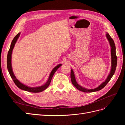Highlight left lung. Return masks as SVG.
Returning <instances> with one entry per match:
<instances>
[{"mask_svg": "<svg viewBox=\"0 0 125 125\" xmlns=\"http://www.w3.org/2000/svg\"><path fill=\"white\" fill-rule=\"evenodd\" d=\"M106 37L109 41V44H110V46L111 47L112 68H111L110 73H109V75H108L106 80L103 83H102L99 86H98L97 88H96L95 89H87L84 88H83V87H82L81 86L79 85L77 83V82H76V80H75V76H74L73 70L71 69V73H70V77H71V80L72 83L73 84V85L78 90L81 91L86 92V93L93 92L97 91H99V90L102 89L104 86H106V85L108 83V82L109 81V80H111V78L113 77V75H114V74L115 73L116 69L117 63V56H116V54L115 45L114 40H113V39L110 36V35H109V34H108V33L106 34Z\"/></svg>", "mask_w": 125, "mask_h": 125, "instance_id": "1", "label": "left lung"}]
</instances>
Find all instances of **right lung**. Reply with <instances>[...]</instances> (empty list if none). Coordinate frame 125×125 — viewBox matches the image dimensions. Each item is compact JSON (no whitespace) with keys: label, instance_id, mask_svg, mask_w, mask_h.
I'll return each instance as SVG.
<instances>
[{"label":"right lung","instance_id":"obj_1","mask_svg":"<svg viewBox=\"0 0 125 125\" xmlns=\"http://www.w3.org/2000/svg\"><path fill=\"white\" fill-rule=\"evenodd\" d=\"M20 34V33H19L16 35V36L14 37V39H13L12 42H11L10 47V49L8 51V52L7 63V68H8L9 73L10 75L11 78L12 79L13 82H14L15 84H16L19 89L26 91H28L30 92H33V93H38V92H42L43 91L46 89L49 86V85L50 84V83L51 82L52 79V76H53L54 74L55 73L56 70H57L59 68L62 66V64H59V65L56 66L52 70V72L51 73V74L50 75V77H49L48 81H47L46 83L43 85L38 86V87H35V88H31V87H29L21 83L16 78V77H15V75L13 74V73L12 71V66H11V54H12V50H13V47L14 46V45H15V44H16L18 39L19 38V37Z\"/></svg>","mask_w":125,"mask_h":125}]
</instances>
